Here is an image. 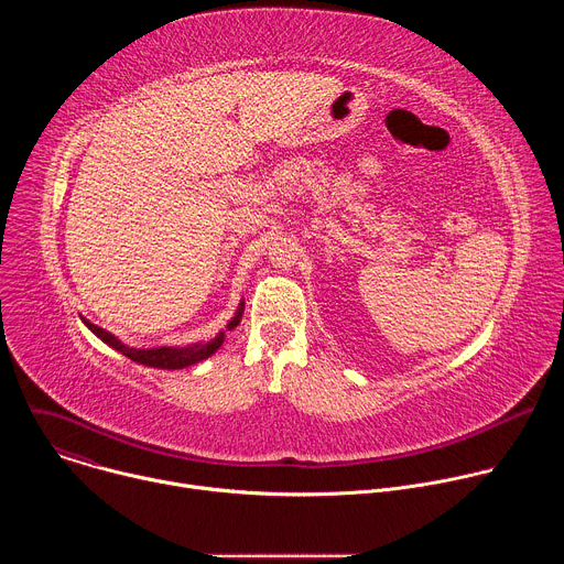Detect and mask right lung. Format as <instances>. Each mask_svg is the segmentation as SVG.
Here are the masks:
<instances>
[{"instance_id":"obj_1","label":"right lung","mask_w":564,"mask_h":564,"mask_svg":"<svg viewBox=\"0 0 564 564\" xmlns=\"http://www.w3.org/2000/svg\"><path fill=\"white\" fill-rule=\"evenodd\" d=\"M243 310H246V303L240 301L238 303V310L236 314L231 316V321L227 324L225 330H220L214 339L209 341H198V344H192V346H185V348H174V346H160V348H129L127 344H122L118 337H113L111 333L98 328L96 324H91L89 318L83 316L85 326L98 337L102 339L107 346H111L113 350L122 352L124 357H129L131 361L135 364H142V366H149V368H163V370H178V368H187V366H194L207 357H212L225 341V333L227 330H234L240 318H243Z\"/></svg>"}]
</instances>
